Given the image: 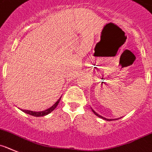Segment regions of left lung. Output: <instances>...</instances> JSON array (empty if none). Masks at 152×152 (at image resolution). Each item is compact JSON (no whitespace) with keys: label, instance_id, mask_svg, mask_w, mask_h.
Instances as JSON below:
<instances>
[{"label":"left lung","instance_id":"8db88e82","mask_svg":"<svg viewBox=\"0 0 152 152\" xmlns=\"http://www.w3.org/2000/svg\"><path fill=\"white\" fill-rule=\"evenodd\" d=\"M91 110H92V112H93V113H95V115H96V116H98V117H101V118L104 119V120H108V121H111V120H113V119H106V118H104V117H102V116L99 115V114H98V113H97L95 111V110H93V109H91ZM116 120H117V119H116Z\"/></svg>","mask_w":152,"mask_h":152}]
</instances>
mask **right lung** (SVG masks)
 <instances>
[{
	"mask_svg": "<svg viewBox=\"0 0 152 152\" xmlns=\"http://www.w3.org/2000/svg\"><path fill=\"white\" fill-rule=\"evenodd\" d=\"M61 98H59V99L57 100V102H56L54 105H52V106L50 107H49L48 109H47V110H43V111L37 112V111H32V110H23V112H25L26 113H28V114H29V115L34 116V117H43V116H45L47 115V114H48V113H50V112H52L53 110L57 107V106L58 105V104H59L60 101H61Z\"/></svg>",
	"mask_w": 152,
	"mask_h": 152,
	"instance_id": "add662e5",
	"label": "right lung"
}]
</instances>
